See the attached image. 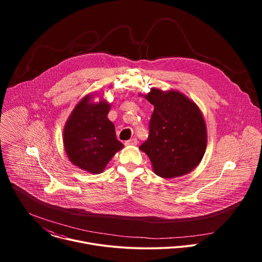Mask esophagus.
<instances>
[{
	"mask_svg": "<svg viewBox=\"0 0 262 262\" xmlns=\"http://www.w3.org/2000/svg\"><path fill=\"white\" fill-rule=\"evenodd\" d=\"M137 144H138V140L135 139V138L125 142V145H133L134 146V145H137Z\"/></svg>",
	"mask_w": 262,
	"mask_h": 262,
	"instance_id": "1",
	"label": "esophagus"
}]
</instances>
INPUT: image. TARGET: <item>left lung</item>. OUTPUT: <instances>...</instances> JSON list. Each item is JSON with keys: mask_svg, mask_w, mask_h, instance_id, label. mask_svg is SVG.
I'll use <instances>...</instances> for the list:
<instances>
[{"mask_svg": "<svg viewBox=\"0 0 262 262\" xmlns=\"http://www.w3.org/2000/svg\"><path fill=\"white\" fill-rule=\"evenodd\" d=\"M142 96L155 106L148 139L140 146L154 172L166 179L190 173L200 164L207 146L206 124L199 106L173 89L152 88Z\"/></svg>", "mask_w": 262, "mask_h": 262, "instance_id": "left-lung-1", "label": "left lung"}]
</instances>
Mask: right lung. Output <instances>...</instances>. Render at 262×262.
<instances>
[{"label": "right lung", "mask_w": 262, "mask_h": 262, "mask_svg": "<svg viewBox=\"0 0 262 262\" xmlns=\"http://www.w3.org/2000/svg\"><path fill=\"white\" fill-rule=\"evenodd\" d=\"M93 93L84 96L71 111L63 129V144L69 161L91 174L102 173L116 152L124 147L116 138L107 114L110 102H95Z\"/></svg>", "instance_id": "obj_1"}]
</instances>
